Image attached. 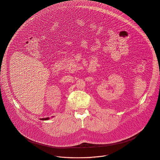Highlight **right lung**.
<instances>
[{"instance_id":"1","label":"right lung","mask_w":160,"mask_h":160,"mask_svg":"<svg viewBox=\"0 0 160 160\" xmlns=\"http://www.w3.org/2000/svg\"><path fill=\"white\" fill-rule=\"evenodd\" d=\"M49 119V118H41V120H48Z\"/></svg>"}]
</instances>
